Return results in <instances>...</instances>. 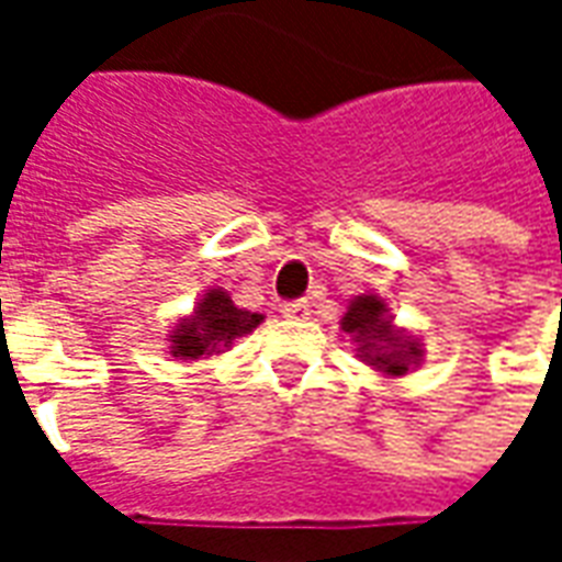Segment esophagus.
<instances>
[{
    "label": "esophagus",
    "mask_w": 562,
    "mask_h": 562,
    "mask_svg": "<svg viewBox=\"0 0 562 562\" xmlns=\"http://www.w3.org/2000/svg\"><path fill=\"white\" fill-rule=\"evenodd\" d=\"M282 316L289 318V322H304L310 316V301H289V304H282Z\"/></svg>",
    "instance_id": "esophagus-1"
}]
</instances>
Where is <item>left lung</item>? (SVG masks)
Instances as JSON below:
<instances>
[{
    "instance_id": "8db88e82",
    "label": "left lung",
    "mask_w": 562,
    "mask_h": 562,
    "mask_svg": "<svg viewBox=\"0 0 562 562\" xmlns=\"http://www.w3.org/2000/svg\"><path fill=\"white\" fill-rule=\"evenodd\" d=\"M342 330L352 334L355 342L361 346L358 352L364 361L379 367L382 373H394L401 376L409 370L413 361H422V346L415 340H406L403 334L391 328L389 316H385V304L376 294H364L355 297L349 304V313L342 316Z\"/></svg>"
}]
</instances>
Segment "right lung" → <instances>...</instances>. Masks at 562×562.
Returning <instances> with one entry per match:
<instances>
[{
  "instance_id": "right-lung-1",
  "label": "right lung",
  "mask_w": 562,
  "mask_h": 562,
  "mask_svg": "<svg viewBox=\"0 0 562 562\" xmlns=\"http://www.w3.org/2000/svg\"><path fill=\"white\" fill-rule=\"evenodd\" d=\"M261 316L234 306V301L222 289H213L201 297L195 316L183 318L180 328L173 330L171 337V355L173 358H186L195 361L198 355H213L225 349L228 342L244 337L256 328Z\"/></svg>"
}]
</instances>
